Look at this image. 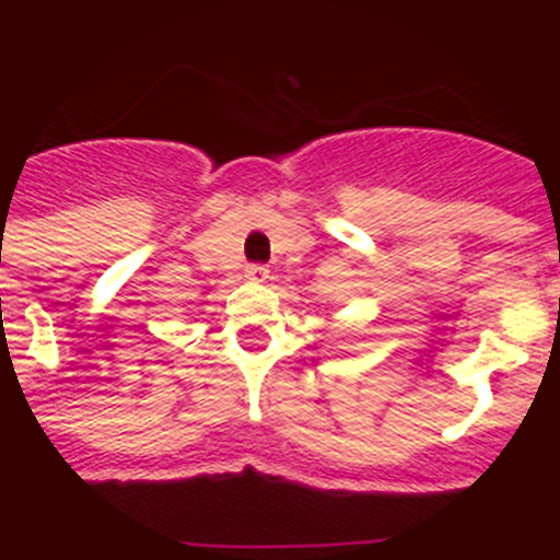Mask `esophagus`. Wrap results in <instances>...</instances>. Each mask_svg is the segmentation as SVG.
I'll list each match as a JSON object with an SVG mask.
<instances>
[{
    "label": "esophagus",
    "mask_w": 560,
    "mask_h": 560,
    "mask_svg": "<svg viewBox=\"0 0 560 560\" xmlns=\"http://www.w3.org/2000/svg\"><path fill=\"white\" fill-rule=\"evenodd\" d=\"M266 277H269V269H266V266H246V280H252V283H264Z\"/></svg>",
    "instance_id": "obj_1"
}]
</instances>
